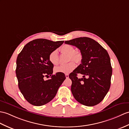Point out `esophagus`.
<instances>
[{
	"label": "esophagus",
	"mask_w": 129,
	"mask_h": 129,
	"mask_svg": "<svg viewBox=\"0 0 129 129\" xmlns=\"http://www.w3.org/2000/svg\"><path fill=\"white\" fill-rule=\"evenodd\" d=\"M65 77H66V78H67V79L69 78V75L68 74H65Z\"/></svg>",
	"instance_id": "esophagus-1"
}]
</instances>
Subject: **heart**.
Segmentation results:
<instances>
[{
	"label": "heart",
	"instance_id": "heart-1",
	"mask_svg": "<svg viewBox=\"0 0 129 129\" xmlns=\"http://www.w3.org/2000/svg\"><path fill=\"white\" fill-rule=\"evenodd\" d=\"M60 52L62 54L69 55L68 60H73L77 64L80 63L82 61V55L79 51H75L73 46L69 44H64L61 46ZM49 59L50 62L52 64L57 65L59 64V55L58 51L54 50L50 53L49 55ZM75 68V64L73 61H70L68 64L62 65L56 67L54 69L55 73L68 74L73 71Z\"/></svg>",
	"mask_w": 129,
	"mask_h": 129
}]
</instances>
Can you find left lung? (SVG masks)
Returning a JSON list of instances; mask_svg holds the SVG:
<instances>
[{
  "instance_id": "1",
  "label": "left lung",
  "mask_w": 129,
  "mask_h": 129,
  "mask_svg": "<svg viewBox=\"0 0 129 129\" xmlns=\"http://www.w3.org/2000/svg\"><path fill=\"white\" fill-rule=\"evenodd\" d=\"M82 54L81 64L69 75L71 92L75 100L84 106L92 107L100 103L110 87L112 68L107 51L97 42L88 37L66 41ZM78 73L83 78L77 77Z\"/></svg>"
}]
</instances>
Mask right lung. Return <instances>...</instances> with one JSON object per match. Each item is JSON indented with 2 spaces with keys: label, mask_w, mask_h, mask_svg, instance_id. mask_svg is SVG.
<instances>
[{
  "label": "right lung",
  "mask_w": 129,
  "mask_h": 129,
  "mask_svg": "<svg viewBox=\"0 0 129 129\" xmlns=\"http://www.w3.org/2000/svg\"><path fill=\"white\" fill-rule=\"evenodd\" d=\"M63 43L37 39L26 44L17 56L18 86L24 98L32 105L41 106L52 101L66 79L64 73L53 75L54 65L49 59L50 53ZM47 76L50 79L44 80Z\"/></svg>",
  "instance_id": "add662e5"
}]
</instances>
